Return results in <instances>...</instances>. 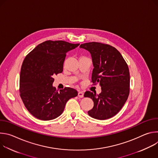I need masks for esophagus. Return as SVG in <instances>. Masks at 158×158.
Here are the masks:
<instances>
[{
    "mask_svg": "<svg viewBox=\"0 0 158 158\" xmlns=\"http://www.w3.org/2000/svg\"><path fill=\"white\" fill-rule=\"evenodd\" d=\"M78 97H79V98H83V97H84V93H83L82 92H81V91H79V92L78 93Z\"/></svg>",
    "mask_w": 158,
    "mask_h": 158,
    "instance_id": "34e87169",
    "label": "esophagus"
}]
</instances>
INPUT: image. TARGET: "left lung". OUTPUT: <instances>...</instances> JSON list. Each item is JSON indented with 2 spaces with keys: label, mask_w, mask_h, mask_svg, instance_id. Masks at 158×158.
Here are the masks:
<instances>
[{
  "label": "left lung",
  "mask_w": 158,
  "mask_h": 158,
  "mask_svg": "<svg viewBox=\"0 0 158 158\" xmlns=\"http://www.w3.org/2000/svg\"><path fill=\"white\" fill-rule=\"evenodd\" d=\"M81 48L91 54L94 69L92 82L101 87L99 95L86 91L84 96L91 98L93 108L88 114L96 119H109L118 114L129 94L130 74L128 65L121 53L110 45L100 42L81 44Z\"/></svg>",
  "instance_id": "obj_1"
}]
</instances>
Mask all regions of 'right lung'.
Wrapping results in <instances>:
<instances>
[{"label":"right lung","mask_w":158,"mask_h":158,"mask_svg":"<svg viewBox=\"0 0 158 158\" xmlns=\"http://www.w3.org/2000/svg\"><path fill=\"white\" fill-rule=\"evenodd\" d=\"M79 46L47 40L26 56L21 66L19 92L24 106L35 118L49 121L59 117L67 101L77 96L74 89L65 87L58 91L52 84L54 77L63 71L66 53Z\"/></svg>","instance_id":"1"}]
</instances>
